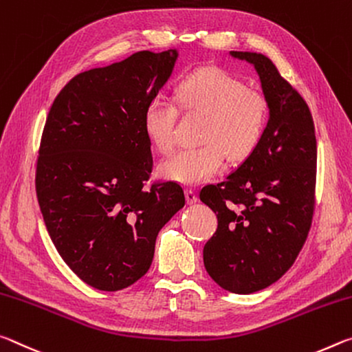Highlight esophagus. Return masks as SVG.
<instances>
[{
  "label": "esophagus",
  "mask_w": 352,
  "mask_h": 352,
  "mask_svg": "<svg viewBox=\"0 0 352 352\" xmlns=\"http://www.w3.org/2000/svg\"><path fill=\"white\" fill-rule=\"evenodd\" d=\"M186 198H187L188 204H195L198 201V195H197V192H195V190L187 188L186 190Z\"/></svg>",
  "instance_id": "esophagus-1"
}]
</instances>
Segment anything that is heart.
Masks as SVG:
<instances>
[{"instance_id":"1","label":"heart","mask_w":352,"mask_h":352,"mask_svg":"<svg viewBox=\"0 0 352 352\" xmlns=\"http://www.w3.org/2000/svg\"><path fill=\"white\" fill-rule=\"evenodd\" d=\"M182 112L203 115L199 148L182 149L160 165V175L181 184H201L230 162L250 157L261 143L268 122V106L258 91L246 89L240 79L220 68L206 67L187 74L175 90ZM177 109L155 96L143 115L146 135L159 153L175 146Z\"/></svg>"}]
</instances>
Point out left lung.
<instances>
[{"mask_svg":"<svg viewBox=\"0 0 352 352\" xmlns=\"http://www.w3.org/2000/svg\"><path fill=\"white\" fill-rule=\"evenodd\" d=\"M229 54L254 67L268 122L250 157L223 182L199 192V199L218 218L203 256L207 273L221 289L250 295L282 278L307 239L315 203L316 138L306 101L267 56Z\"/></svg>","mask_w":352,"mask_h":352,"instance_id":"8db88e82","label":"left lung"}]
</instances>
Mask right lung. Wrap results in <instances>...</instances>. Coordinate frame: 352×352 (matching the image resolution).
<instances>
[{
    "instance_id": "obj_1",
    "label": "right lung",
    "mask_w": 352,
    "mask_h": 352,
    "mask_svg": "<svg viewBox=\"0 0 352 352\" xmlns=\"http://www.w3.org/2000/svg\"><path fill=\"white\" fill-rule=\"evenodd\" d=\"M179 51H138L79 73L56 96L36 190L57 252L85 284L117 292L151 267L155 239L186 204L176 182L145 188L153 168L143 115Z\"/></svg>"
}]
</instances>
